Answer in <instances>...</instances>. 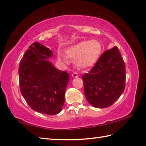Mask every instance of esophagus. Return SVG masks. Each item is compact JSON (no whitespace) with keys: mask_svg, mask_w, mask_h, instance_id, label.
Wrapping results in <instances>:
<instances>
[{"mask_svg":"<svg viewBox=\"0 0 146 146\" xmlns=\"http://www.w3.org/2000/svg\"><path fill=\"white\" fill-rule=\"evenodd\" d=\"M71 76H72L73 78H77L78 76V74L76 72H74L72 75H71Z\"/></svg>","mask_w":146,"mask_h":146,"instance_id":"1","label":"esophagus"}]
</instances>
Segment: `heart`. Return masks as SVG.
<instances>
[{
    "mask_svg": "<svg viewBox=\"0 0 146 146\" xmlns=\"http://www.w3.org/2000/svg\"><path fill=\"white\" fill-rule=\"evenodd\" d=\"M102 51V45L98 40H84L66 49L68 57L75 59V65L79 68H90L98 61ZM58 58L64 63L68 60L64 54L58 53Z\"/></svg>",
    "mask_w": 146,
    "mask_h": 146,
    "instance_id": "obj_1",
    "label": "heart"
}]
</instances>
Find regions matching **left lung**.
I'll list each match as a JSON object with an SVG mask.
<instances>
[{
    "instance_id": "8db88e82",
    "label": "left lung",
    "mask_w": 146,
    "mask_h": 146,
    "mask_svg": "<svg viewBox=\"0 0 146 146\" xmlns=\"http://www.w3.org/2000/svg\"><path fill=\"white\" fill-rule=\"evenodd\" d=\"M82 79L85 97L91 106L97 108L111 106L125 89V64L117 47L105 51Z\"/></svg>"
}]
</instances>
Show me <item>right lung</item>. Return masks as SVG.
<instances>
[{
  "instance_id": "right-lung-1",
  "label": "right lung",
  "mask_w": 146,
  "mask_h": 146,
  "mask_svg": "<svg viewBox=\"0 0 146 146\" xmlns=\"http://www.w3.org/2000/svg\"><path fill=\"white\" fill-rule=\"evenodd\" d=\"M52 51L38 42L29 47L19 64L21 92L32 110L55 115L64 104L66 89L70 76L56 69L48 59Z\"/></svg>"
}]
</instances>
